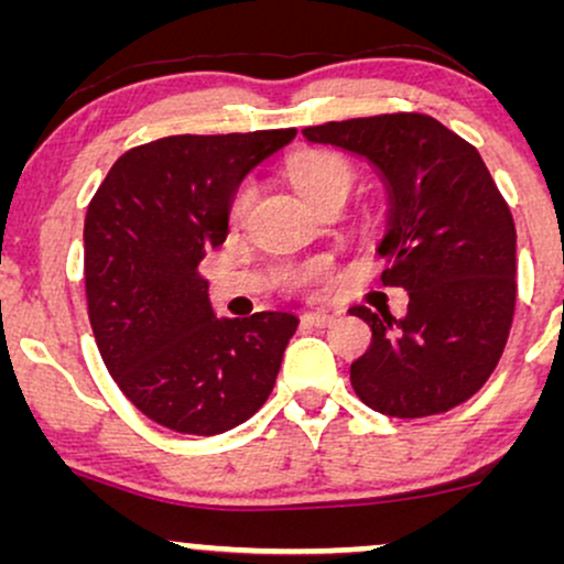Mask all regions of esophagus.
<instances>
[{
	"instance_id": "esophagus-1",
	"label": "esophagus",
	"mask_w": 564,
	"mask_h": 564,
	"mask_svg": "<svg viewBox=\"0 0 564 564\" xmlns=\"http://www.w3.org/2000/svg\"><path fill=\"white\" fill-rule=\"evenodd\" d=\"M304 326H313V328H328L336 323V315L332 313H304L302 315Z\"/></svg>"
}]
</instances>
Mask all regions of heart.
Returning a JSON list of instances; mask_svg holds the SVG:
<instances>
[{"label":"heart","instance_id":"b5f03b06","mask_svg":"<svg viewBox=\"0 0 564 564\" xmlns=\"http://www.w3.org/2000/svg\"><path fill=\"white\" fill-rule=\"evenodd\" d=\"M291 180L294 185L300 187V193L304 196L313 209L328 204V200H345L349 198L355 187V172L352 166L347 164L345 159L336 156V153L328 151H307L300 153L289 166ZM251 204V187L241 185L230 198V219H241L246 215ZM326 264L313 262V264H302V268H294L289 273V283L291 286H313L326 278Z\"/></svg>","mask_w":564,"mask_h":564}]
</instances>
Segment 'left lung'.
Wrapping results in <instances>:
<instances>
[{
    "label": "left lung",
    "mask_w": 564,
    "mask_h": 564,
    "mask_svg": "<svg viewBox=\"0 0 564 564\" xmlns=\"http://www.w3.org/2000/svg\"><path fill=\"white\" fill-rule=\"evenodd\" d=\"M377 166L390 193L384 286L408 291L405 318L358 304L371 347L349 381L373 411L424 419L467 403L507 347L517 302V230L475 145L426 113H381L302 129Z\"/></svg>",
    "instance_id": "left-lung-1"
}]
</instances>
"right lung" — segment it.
<instances>
[{
	"label": "right lung",
	"mask_w": 564,
	"mask_h": 564,
	"mask_svg": "<svg viewBox=\"0 0 564 564\" xmlns=\"http://www.w3.org/2000/svg\"><path fill=\"white\" fill-rule=\"evenodd\" d=\"M296 129L172 134L111 166L84 219V289L97 349L127 400L183 435H219L273 392L296 315L215 318L206 251L228 238L241 180Z\"/></svg>",
	"instance_id": "1"
}]
</instances>
